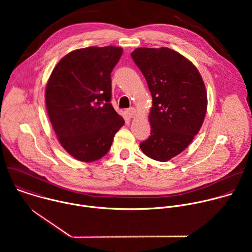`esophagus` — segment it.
<instances>
[{"label":"esophagus","instance_id":"obj_1","mask_svg":"<svg viewBox=\"0 0 252 252\" xmlns=\"http://www.w3.org/2000/svg\"><path fill=\"white\" fill-rule=\"evenodd\" d=\"M126 115L129 119H131V118H133V117L135 116V110L133 109V107H129V109L126 110Z\"/></svg>","mask_w":252,"mask_h":252}]
</instances>
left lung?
Segmentation results:
<instances>
[{
	"mask_svg": "<svg viewBox=\"0 0 252 252\" xmlns=\"http://www.w3.org/2000/svg\"><path fill=\"white\" fill-rule=\"evenodd\" d=\"M131 58L153 96L151 135L139 147L149 158L167 161L189 147L202 126L204 83L191 62L168 48H138Z\"/></svg>",
	"mask_w": 252,
	"mask_h": 252,
	"instance_id": "left-lung-1",
	"label": "left lung"
}]
</instances>
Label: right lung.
Returning a JSON list of instances; mask_svg holds the SVG:
<instances>
[{
    "mask_svg": "<svg viewBox=\"0 0 252 252\" xmlns=\"http://www.w3.org/2000/svg\"><path fill=\"white\" fill-rule=\"evenodd\" d=\"M123 55L119 47H90L64 56L46 88L47 111L62 147L81 161L110 151L125 125L111 103V74Z\"/></svg>",
    "mask_w": 252,
    "mask_h": 252,
    "instance_id": "1",
    "label": "right lung"
}]
</instances>
